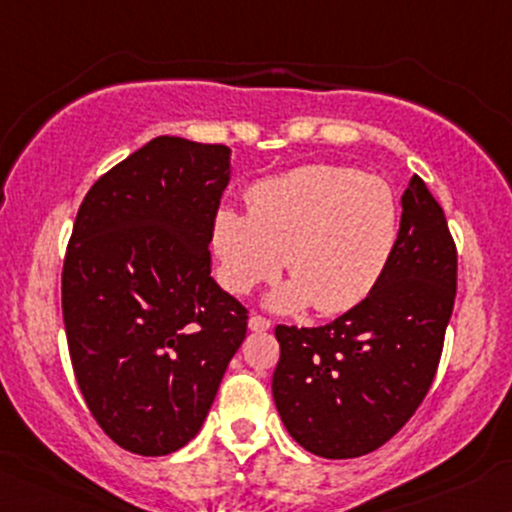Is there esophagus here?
Listing matches in <instances>:
<instances>
[{
	"label": "esophagus",
	"instance_id": "esophagus-1",
	"mask_svg": "<svg viewBox=\"0 0 512 512\" xmlns=\"http://www.w3.org/2000/svg\"><path fill=\"white\" fill-rule=\"evenodd\" d=\"M247 325H250V330H255V333H265V330L272 328V320L255 313V316H250V320H247Z\"/></svg>",
	"mask_w": 512,
	"mask_h": 512
}]
</instances>
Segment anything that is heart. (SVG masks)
<instances>
[{"label": "heart", "instance_id": "obj_1", "mask_svg": "<svg viewBox=\"0 0 512 512\" xmlns=\"http://www.w3.org/2000/svg\"><path fill=\"white\" fill-rule=\"evenodd\" d=\"M401 209L384 179L342 165H306L260 179L247 213L221 206L211 238L230 294L291 274L269 299L277 311L311 303L323 316L352 311L376 289L398 243Z\"/></svg>", "mask_w": 512, "mask_h": 512}]
</instances>
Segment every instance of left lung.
Listing matches in <instances>:
<instances>
[{"label": "left lung", "mask_w": 512, "mask_h": 512, "mask_svg": "<svg viewBox=\"0 0 512 512\" xmlns=\"http://www.w3.org/2000/svg\"><path fill=\"white\" fill-rule=\"evenodd\" d=\"M401 204L396 250L367 299L318 328H274V403L289 435L318 457L379 449L435 381L457 296V245L418 174Z\"/></svg>", "instance_id": "8db88e82"}]
</instances>
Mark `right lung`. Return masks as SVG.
Segmentation results:
<instances>
[{
    "label": "right lung",
    "instance_id": "1",
    "mask_svg": "<svg viewBox=\"0 0 512 512\" xmlns=\"http://www.w3.org/2000/svg\"><path fill=\"white\" fill-rule=\"evenodd\" d=\"M230 150L177 136L101 174L63 262V320L89 413L143 457L184 447L209 413L247 308L211 277Z\"/></svg>",
    "mask_w": 512,
    "mask_h": 512
}]
</instances>
